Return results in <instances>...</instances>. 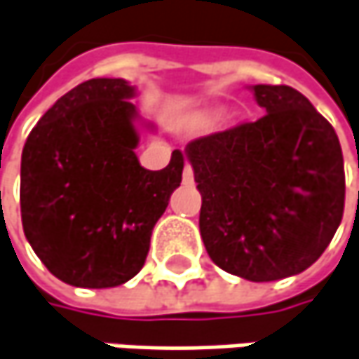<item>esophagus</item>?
I'll return each mask as SVG.
<instances>
[{
	"label": "esophagus",
	"mask_w": 359,
	"mask_h": 359,
	"mask_svg": "<svg viewBox=\"0 0 359 359\" xmlns=\"http://www.w3.org/2000/svg\"><path fill=\"white\" fill-rule=\"evenodd\" d=\"M194 182V170H191V165L186 163V168H184V184H191Z\"/></svg>",
	"instance_id": "34e87169"
}]
</instances>
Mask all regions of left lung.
Masks as SVG:
<instances>
[{
    "label": "left lung",
    "mask_w": 359,
    "mask_h": 359,
    "mask_svg": "<svg viewBox=\"0 0 359 359\" xmlns=\"http://www.w3.org/2000/svg\"><path fill=\"white\" fill-rule=\"evenodd\" d=\"M252 93L264 117L189 141L186 157L210 259L266 283L303 273L330 246L346 173L337 135L307 97L285 84H255Z\"/></svg>",
    "instance_id": "left-lung-1"
}]
</instances>
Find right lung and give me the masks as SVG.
<instances>
[{"mask_svg": "<svg viewBox=\"0 0 359 359\" xmlns=\"http://www.w3.org/2000/svg\"><path fill=\"white\" fill-rule=\"evenodd\" d=\"M133 97L123 79L82 82L46 111L22 151L24 234L46 269L72 287L133 278L182 184L180 149L163 170L141 168Z\"/></svg>", "mask_w": 359, "mask_h": 359, "instance_id": "right-lung-1", "label": "right lung"}]
</instances>
